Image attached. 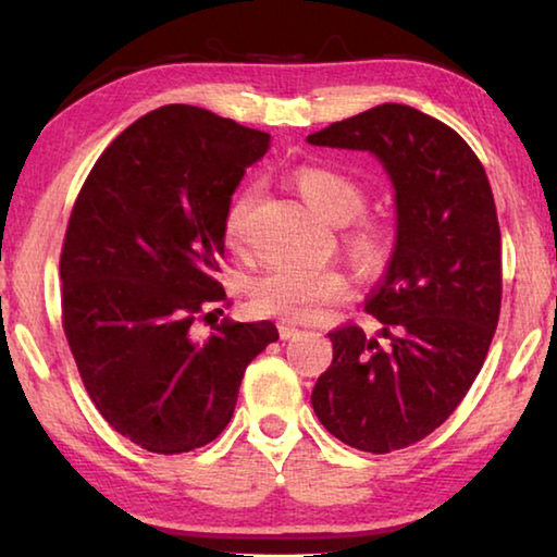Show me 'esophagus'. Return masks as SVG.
Masks as SVG:
<instances>
[{
    "mask_svg": "<svg viewBox=\"0 0 557 557\" xmlns=\"http://www.w3.org/2000/svg\"><path fill=\"white\" fill-rule=\"evenodd\" d=\"M277 332H280L282 338H289V336H295V334L299 332V329H297L295 324H289V322H280V324H277Z\"/></svg>",
    "mask_w": 557,
    "mask_h": 557,
    "instance_id": "34e87169",
    "label": "esophagus"
}]
</instances>
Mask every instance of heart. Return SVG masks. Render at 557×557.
Here are the masks:
<instances>
[{"instance_id": "heart-1", "label": "heart", "mask_w": 557, "mask_h": 557, "mask_svg": "<svg viewBox=\"0 0 557 557\" xmlns=\"http://www.w3.org/2000/svg\"><path fill=\"white\" fill-rule=\"evenodd\" d=\"M292 184L309 209L334 225H345L344 248L361 275H379L393 250L391 228L383 221L363 219L366 188L334 166L305 164L295 169ZM256 203V188H240L223 213V240L238 250L245 243L248 213ZM346 295V282L332 268L272 265L250 282V299L262 314L307 322L324 307Z\"/></svg>"}]
</instances>
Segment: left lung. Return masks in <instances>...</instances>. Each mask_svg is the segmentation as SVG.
I'll list each match as a JSON object with an SVG mask.
<instances>
[{"mask_svg": "<svg viewBox=\"0 0 557 557\" xmlns=\"http://www.w3.org/2000/svg\"><path fill=\"white\" fill-rule=\"evenodd\" d=\"M379 157L395 188V245L366 312L379 336L329 334L312 405L344 445L373 455L440 428L482 371L502 309V231L482 162L445 122L383 102L307 137Z\"/></svg>", "mask_w": 557, "mask_h": 557, "instance_id": "obj_1", "label": "left lung"}]
</instances>
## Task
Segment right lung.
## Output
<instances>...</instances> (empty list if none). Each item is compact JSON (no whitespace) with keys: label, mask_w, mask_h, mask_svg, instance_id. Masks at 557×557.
Returning <instances> with one entry per match:
<instances>
[{"label":"right lung","mask_w":557,"mask_h":557,"mask_svg":"<svg viewBox=\"0 0 557 557\" xmlns=\"http://www.w3.org/2000/svg\"><path fill=\"white\" fill-rule=\"evenodd\" d=\"M270 135L194 106H164L100 154L61 252L63 332L102 418L147 451L182 455L228 425L272 322L191 324L225 301L223 213ZM206 319V318H203Z\"/></svg>","instance_id":"add662e5"}]
</instances>
